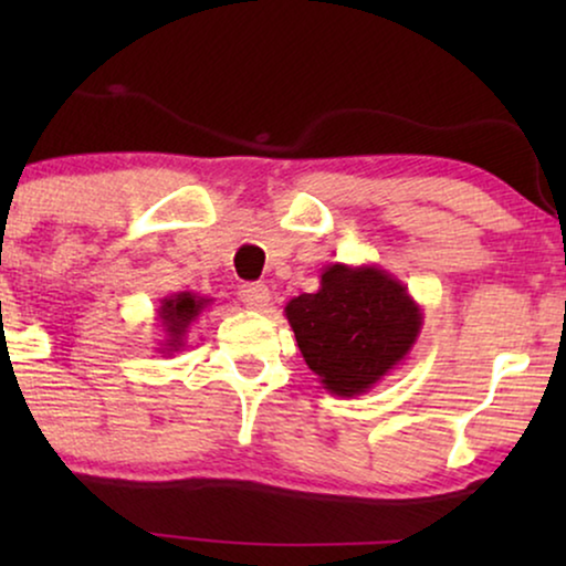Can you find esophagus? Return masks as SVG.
<instances>
[{
  "instance_id": "1",
  "label": "esophagus",
  "mask_w": 566,
  "mask_h": 566,
  "mask_svg": "<svg viewBox=\"0 0 566 566\" xmlns=\"http://www.w3.org/2000/svg\"><path fill=\"white\" fill-rule=\"evenodd\" d=\"M239 298L247 308H254V312H262L270 304V291L265 283H244L239 289Z\"/></svg>"
}]
</instances>
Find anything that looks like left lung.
<instances>
[{
  "label": "left lung",
  "instance_id": "left-lung-1",
  "mask_svg": "<svg viewBox=\"0 0 566 566\" xmlns=\"http://www.w3.org/2000/svg\"><path fill=\"white\" fill-rule=\"evenodd\" d=\"M298 350L335 397H360L407 360L422 329V308L407 285L378 265L335 262L319 291L285 304Z\"/></svg>",
  "mask_w": 566,
  "mask_h": 566
}]
</instances>
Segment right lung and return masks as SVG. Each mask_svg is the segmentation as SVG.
<instances>
[{
  "label": "right lung",
  "mask_w": 566,
  "mask_h": 566,
  "mask_svg": "<svg viewBox=\"0 0 566 566\" xmlns=\"http://www.w3.org/2000/svg\"><path fill=\"white\" fill-rule=\"evenodd\" d=\"M211 301L213 298L198 296V293H192V291H180V293H172V296L161 298V306L157 308L159 327H161V343L157 350L165 355L182 350L190 324L206 312V306L211 304Z\"/></svg>",
  "instance_id": "right-lung-1"
}]
</instances>
